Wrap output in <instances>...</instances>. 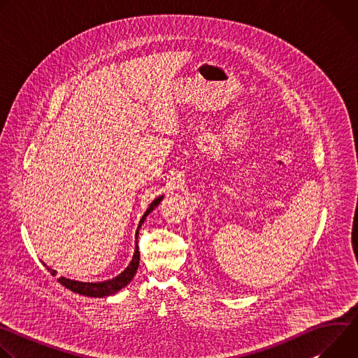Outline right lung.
<instances>
[{"label": "right lung", "mask_w": 358, "mask_h": 358, "mask_svg": "<svg viewBox=\"0 0 358 358\" xmlns=\"http://www.w3.org/2000/svg\"><path fill=\"white\" fill-rule=\"evenodd\" d=\"M163 199V195L162 196H157L155 201H152L150 203V207L147 208V211L143 214L141 220H140V224L137 227V231H136V248H134V255L131 258V262L129 264V266L120 273L117 275L116 278L113 279H109V280H105V282H96V283H90V282H78V280H71V279H66V278H59L58 282L65 286L66 289L75 292V293H79V294H83V296H89V297H105V296H110V294H115L117 293L120 289L126 287L131 279L134 278L136 272H137V268H138V262H140V252H138V245H137V236H138V229L141 227V224L145 221V217L155 210L160 201ZM46 266V265H45ZM48 268V266H46ZM48 271L50 272V275L55 276V271L54 269H49Z\"/></svg>", "instance_id": "add662e5"}]
</instances>
